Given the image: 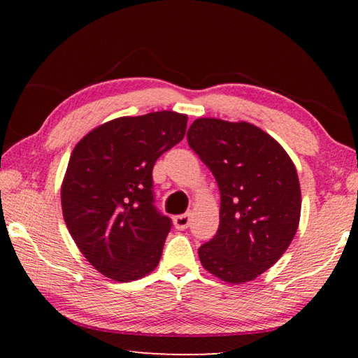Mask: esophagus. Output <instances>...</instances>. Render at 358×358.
Masks as SVG:
<instances>
[{
  "mask_svg": "<svg viewBox=\"0 0 358 358\" xmlns=\"http://www.w3.org/2000/svg\"><path fill=\"white\" fill-rule=\"evenodd\" d=\"M189 224H191V215L189 213L178 215V216L173 217V226H175V229H178V230L187 229V227H189Z\"/></svg>",
  "mask_w": 358,
  "mask_h": 358,
  "instance_id": "34e87169",
  "label": "esophagus"
}]
</instances>
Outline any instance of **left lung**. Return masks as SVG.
I'll return each mask as SVG.
<instances>
[{"instance_id":"obj_1","label":"left lung","mask_w":358,"mask_h":358,"mask_svg":"<svg viewBox=\"0 0 358 358\" xmlns=\"http://www.w3.org/2000/svg\"><path fill=\"white\" fill-rule=\"evenodd\" d=\"M187 143L221 192L220 227L199 248L205 270L232 284L252 281L276 264L300 221L295 166L273 137L251 123L199 118Z\"/></svg>"}]
</instances>
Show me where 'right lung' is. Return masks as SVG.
<instances>
[{
    "label": "right lung",
    "mask_w": 358,
    "mask_h": 358,
    "mask_svg": "<svg viewBox=\"0 0 358 358\" xmlns=\"http://www.w3.org/2000/svg\"><path fill=\"white\" fill-rule=\"evenodd\" d=\"M187 117H121L88 132L72 151L62 186L66 226L96 270L129 282L159 264L172 220L157 211L153 167L183 141Z\"/></svg>",
    "instance_id": "obj_1"
}]
</instances>
